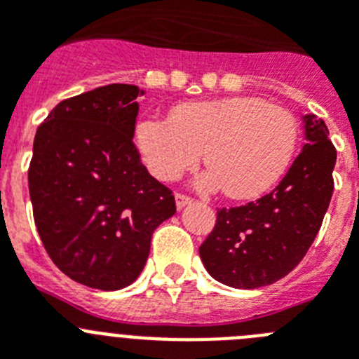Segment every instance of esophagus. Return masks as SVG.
I'll list each match as a JSON object with an SVG mask.
<instances>
[{
	"label": "esophagus",
	"mask_w": 359,
	"mask_h": 359,
	"mask_svg": "<svg viewBox=\"0 0 359 359\" xmlns=\"http://www.w3.org/2000/svg\"><path fill=\"white\" fill-rule=\"evenodd\" d=\"M190 203H192V198H189V196L180 194V192H177V194H176V207H177V210H182V208H185L187 205H190Z\"/></svg>",
	"instance_id": "34e87169"
}]
</instances>
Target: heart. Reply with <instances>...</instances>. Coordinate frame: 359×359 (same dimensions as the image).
<instances>
[{
  "instance_id": "heart-1",
  "label": "heart",
  "mask_w": 359,
  "mask_h": 359,
  "mask_svg": "<svg viewBox=\"0 0 359 359\" xmlns=\"http://www.w3.org/2000/svg\"><path fill=\"white\" fill-rule=\"evenodd\" d=\"M135 142L145 167L161 182L210 167L199 177L205 190L224 187L231 199L266 194L284 176L298 145L293 113L259 97H228L174 107L170 118L136 123Z\"/></svg>"
}]
</instances>
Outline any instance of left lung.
Segmentation results:
<instances>
[{
	"label": "left lung",
	"mask_w": 359,
	"mask_h": 359,
	"mask_svg": "<svg viewBox=\"0 0 359 359\" xmlns=\"http://www.w3.org/2000/svg\"><path fill=\"white\" fill-rule=\"evenodd\" d=\"M306 145L269 194L243 207L219 208L199 246L208 273L237 290H257L286 277L304 259L329 208L336 149L315 115L304 116Z\"/></svg>",
	"instance_id": "left-lung-1"
}]
</instances>
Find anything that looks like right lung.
Segmentation results:
<instances>
[{
  "instance_id": "add662e5",
  "label": "right lung",
  "mask_w": 359,
  "mask_h": 359,
  "mask_svg": "<svg viewBox=\"0 0 359 359\" xmlns=\"http://www.w3.org/2000/svg\"><path fill=\"white\" fill-rule=\"evenodd\" d=\"M140 95L138 86L107 84L66 98L34 138L28 189L44 250L95 290L133 284L152 231L176 214L172 190L147 172L133 144Z\"/></svg>"
}]
</instances>
